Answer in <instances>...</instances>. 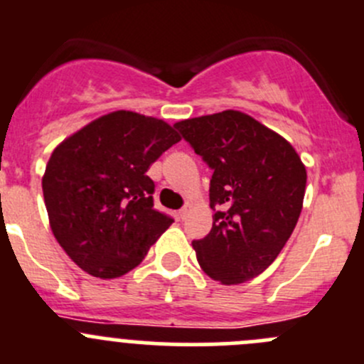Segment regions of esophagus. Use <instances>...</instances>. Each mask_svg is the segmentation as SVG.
<instances>
[{
	"instance_id": "1",
	"label": "esophagus",
	"mask_w": 364,
	"mask_h": 364,
	"mask_svg": "<svg viewBox=\"0 0 364 364\" xmlns=\"http://www.w3.org/2000/svg\"><path fill=\"white\" fill-rule=\"evenodd\" d=\"M189 210H191V203H186L184 207H182V209H180V218H182V220H186V218H188V214H189Z\"/></svg>"
}]
</instances>
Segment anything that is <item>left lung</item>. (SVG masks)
<instances>
[{
    "label": "left lung",
    "instance_id": "8db88e82",
    "mask_svg": "<svg viewBox=\"0 0 364 364\" xmlns=\"http://www.w3.org/2000/svg\"><path fill=\"white\" fill-rule=\"evenodd\" d=\"M213 169V228L193 241L198 264L221 284H241L277 259L299 221L307 171L289 141L240 110L175 123Z\"/></svg>",
    "mask_w": 364,
    "mask_h": 364
}]
</instances>
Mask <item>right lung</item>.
Wrapping results in <instances>:
<instances>
[{"instance_id":"add662e5","label":"right lung","mask_w":364,"mask_h":364,"mask_svg":"<svg viewBox=\"0 0 364 364\" xmlns=\"http://www.w3.org/2000/svg\"><path fill=\"white\" fill-rule=\"evenodd\" d=\"M182 139L151 116L114 110L65 137L43 175L55 240L75 264L117 279L141 264L173 223L154 209L150 166Z\"/></svg>"}]
</instances>
